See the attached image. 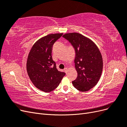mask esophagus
<instances>
[{
  "label": "esophagus",
  "instance_id": "34e87169",
  "mask_svg": "<svg viewBox=\"0 0 127 127\" xmlns=\"http://www.w3.org/2000/svg\"><path fill=\"white\" fill-rule=\"evenodd\" d=\"M67 71H68V68H64V71L66 73H67Z\"/></svg>",
  "mask_w": 127,
  "mask_h": 127
}]
</instances>
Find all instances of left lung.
Returning <instances> with one entry per match:
<instances>
[{
  "instance_id": "obj_1",
  "label": "left lung",
  "mask_w": 127,
  "mask_h": 127,
  "mask_svg": "<svg viewBox=\"0 0 127 127\" xmlns=\"http://www.w3.org/2000/svg\"><path fill=\"white\" fill-rule=\"evenodd\" d=\"M74 47V60L77 77L72 82L77 90L89 91L94 87L101 77L103 59L98 47L88 38L78 33H66L63 36Z\"/></svg>"
}]
</instances>
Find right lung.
<instances>
[{"mask_svg":"<svg viewBox=\"0 0 127 127\" xmlns=\"http://www.w3.org/2000/svg\"><path fill=\"white\" fill-rule=\"evenodd\" d=\"M63 34L41 37L34 44L28 57L26 69L30 79L36 88L46 93L55 90L66 75L58 70L51 55L53 44Z\"/></svg>","mask_w":127,"mask_h":127,"instance_id":"1","label":"right lung"}]
</instances>
